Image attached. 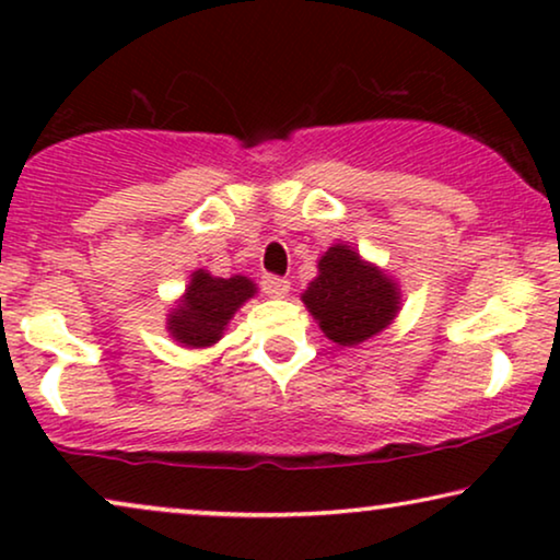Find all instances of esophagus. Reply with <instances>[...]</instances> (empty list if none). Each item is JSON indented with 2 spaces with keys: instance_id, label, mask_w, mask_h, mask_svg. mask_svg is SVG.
Returning <instances> with one entry per match:
<instances>
[{
  "instance_id": "esophagus-1",
  "label": "esophagus",
  "mask_w": 560,
  "mask_h": 560,
  "mask_svg": "<svg viewBox=\"0 0 560 560\" xmlns=\"http://www.w3.org/2000/svg\"><path fill=\"white\" fill-rule=\"evenodd\" d=\"M290 282L285 278H280V275H262V290L267 295L272 298H282L288 293Z\"/></svg>"
}]
</instances>
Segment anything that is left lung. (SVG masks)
Returning a JSON list of instances; mask_svg holds the SVG:
<instances>
[{
	"label": "left lung",
	"mask_w": 560,
	"mask_h": 560,
	"mask_svg": "<svg viewBox=\"0 0 560 560\" xmlns=\"http://www.w3.org/2000/svg\"><path fill=\"white\" fill-rule=\"evenodd\" d=\"M397 298V285L387 275L364 265L347 244H336L320 257L318 278L303 293V303L328 339L354 347L395 318Z\"/></svg>",
	"instance_id": "left-lung-1"
}]
</instances>
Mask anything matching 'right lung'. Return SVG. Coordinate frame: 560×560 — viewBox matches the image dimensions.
Returning a JSON list of instances; mask_svg holds the SVG:
<instances>
[{"instance_id": "add662e5", "label": "right lung", "mask_w": 560, "mask_h": 560, "mask_svg": "<svg viewBox=\"0 0 560 560\" xmlns=\"http://www.w3.org/2000/svg\"><path fill=\"white\" fill-rule=\"evenodd\" d=\"M255 282L234 275V278H211L209 272L198 270L190 278V285L183 295L178 308L173 311L167 328L175 341L186 347H211L221 339V331L234 316V311L255 295Z\"/></svg>"}]
</instances>
